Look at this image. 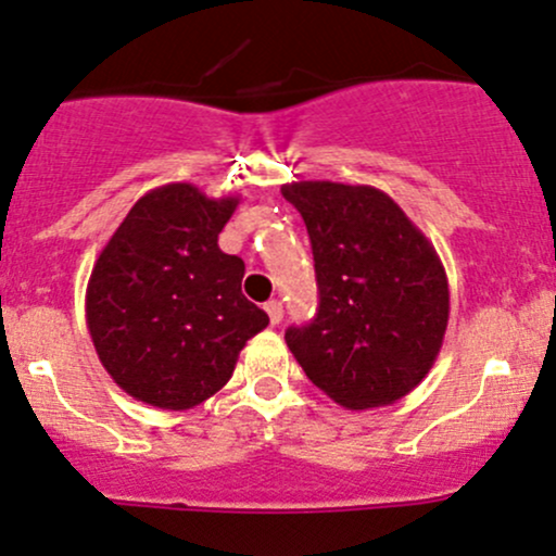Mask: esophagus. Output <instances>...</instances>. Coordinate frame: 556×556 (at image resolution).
I'll use <instances>...</instances> for the list:
<instances>
[{
    "mask_svg": "<svg viewBox=\"0 0 556 556\" xmlns=\"http://www.w3.org/2000/svg\"><path fill=\"white\" fill-rule=\"evenodd\" d=\"M266 314H268V323L277 327L279 323H282V317H285L282 303H279V301H268V303H266Z\"/></svg>",
    "mask_w": 556,
    "mask_h": 556,
    "instance_id": "obj_1",
    "label": "esophagus"
}]
</instances>
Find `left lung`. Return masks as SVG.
Returning a JSON list of instances; mask_svg holds the SVG:
<instances>
[{"instance_id":"obj_1","label":"left lung","mask_w":556,"mask_h":556,"mask_svg":"<svg viewBox=\"0 0 556 556\" xmlns=\"http://www.w3.org/2000/svg\"><path fill=\"white\" fill-rule=\"evenodd\" d=\"M312 239L319 308L285 332L317 389L349 410L394 405L429 376L450 317L434 244L376 186L285 184Z\"/></svg>"}]
</instances>
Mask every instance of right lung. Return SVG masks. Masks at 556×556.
Segmentation results:
<instances>
[{"mask_svg":"<svg viewBox=\"0 0 556 556\" xmlns=\"http://www.w3.org/2000/svg\"><path fill=\"white\" fill-rule=\"evenodd\" d=\"M239 197L191 184L132 204L92 266L85 314L98 359L132 400L189 410L229 383L239 352L268 325L242 295L244 261L218 248Z\"/></svg>","mask_w":556,"mask_h":556,"instance_id":"obj_1","label":"right lung"}]
</instances>
